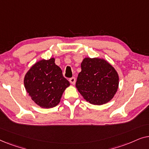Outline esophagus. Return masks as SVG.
Returning <instances> with one entry per match:
<instances>
[{"instance_id": "34e87169", "label": "esophagus", "mask_w": 149, "mask_h": 149, "mask_svg": "<svg viewBox=\"0 0 149 149\" xmlns=\"http://www.w3.org/2000/svg\"><path fill=\"white\" fill-rule=\"evenodd\" d=\"M69 81H70L71 84L74 85L75 82H76V79H75L74 77H72V78H70V79H69Z\"/></svg>"}]
</instances>
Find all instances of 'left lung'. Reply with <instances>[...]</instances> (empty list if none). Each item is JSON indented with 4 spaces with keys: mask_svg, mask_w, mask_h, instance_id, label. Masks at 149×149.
Masks as SVG:
<instances>
[{
    "mask_svg": "<svg viewBox=\"0 0 149 149\" xmlns=\"http://www.w3.org/2000/svg\"><path fill=\"white\" fill-rule=\"evenodd\" d=\"M76 87L83 98L93 105L111 101L119 87V74L103 58H85L81 64Z\"/></svg>",
    "mask_w": 149,
    "mask_h": 149,
    "instance_id": "obj_1",
    "label": "left lung"
}]
</instances>
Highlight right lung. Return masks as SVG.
<instances>
[{"label":"right lung","instance_id":"right-lung-1","mask_svg":"<svg viewBox=\"0 0 149 149\" xmlns=\"http://www.w3.org/2000/svg\"><path fill=\"white\" fill-rule=\"evenodd\" d=\"M28 95L40 107L51 109L60 103L70 82L55 63V58L38 61L30 67L24 79Z\"/></svg>","mask_w":149,"mask_h":149}]
</instances>
